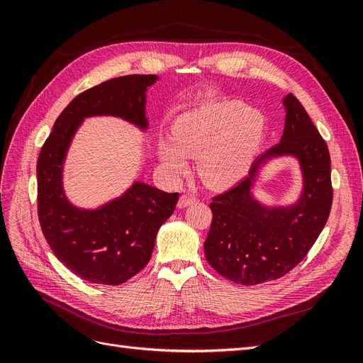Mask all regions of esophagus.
<instances>
[{
    "mask_svg": "<svg viewBox=\"0 0 363 363\" xmlns=\"http://www.w3.org/2000/svg\"><path fill=\"white\" fill-rule=\"evenodd\" d=\"M195 203V199L194 196H189V195H182L180 196V200H179V203H177V206H179V208H184V207H188V206H191V204H194Z\"/></svg>",
    "mask_w": 363,
    "mask_h": 363,
    "instance_id": "34e87169",
    "label": "esophagus"
}]
</instances>
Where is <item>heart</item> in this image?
I'll return each mask as SVG.
<instances>
[{
	"instance_id": "heart-1",
	"label": "heart",
	"mask_w": 363,
	"mask_h": 363,
	"mask_svg": "<svg viewBox=\"0 0 363 363\" xmlns=\"http://www.w3.org/2000/svg\"><path fill=\"white\" fill-rule=\"evenodd\" d=\"M265 121L236 100L211 103L180 115L171 140L160 139L157 157L172 177L188 171V157H196V171L212 189H225L248 172L260 150Z\"/></svg>"
}]
</instances>
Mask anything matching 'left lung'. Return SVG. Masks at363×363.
<instances>
[{
  "mask_svg": "<svg viewBox=\"0 0 363 363\" xmlns=\"http://www.w3.org/2000/svg\"><path fill=\"white\" fill-rule=\"evenodd\" d=\"M284 128L277 145L260 155L247 177L213 196L204 242L211 267L235 283L259 284L288 274L306 257L330 215V155L320 131L292 94L283 98ZM299 162L303 188L292 205L268 206L254 196L259 169L274 158Z\"/></svg>",
  "mask_w": 363,
  "mask_h": 363,
  "instance_id": "1",
  "label": "left lung"
}]
</instances>
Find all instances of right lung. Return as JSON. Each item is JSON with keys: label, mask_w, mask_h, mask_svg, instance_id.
<instances>
[{"label": "right lung", "mask_w": 363, "mask_h": 363, "mask_svg": "<svg viewBox=\"0 0 363 363\" xmlns=\"http://www.w3.org/2000/svg\"><path fill=\"white\" fill-rule=\"evenodd\" d=\"M157 75H124L77 95L56 119L38 159V215L56 257L80 279L121 284L144 268L160 225L172 215L179 194L135 182L95 208L74 206L63 188L71 142L86 118L115 116L148 128L147 92Z\"/></svg>", "instance_id": "right-lung-1"}]
</instances>
